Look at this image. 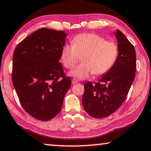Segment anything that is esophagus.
<instances>
[{
    "label": "esophagus",
    "instance_id": "1",
    "mask_svg": "<svg viewBox=\"0 0 151 151\" xmlns=\"http://www.w3.org/2000/svg\"><path fill=\"white\" fill-rule=\"evenodd\" d=\"M78 82V80H76V78H73L72 79V84H76Z\"/></svg>",
    "mask_w": 151,
    "mask_h": 151
}]
</instances>
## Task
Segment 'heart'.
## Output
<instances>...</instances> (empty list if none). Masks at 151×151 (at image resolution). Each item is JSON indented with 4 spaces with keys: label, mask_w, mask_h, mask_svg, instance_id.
Masks as SVG:
<instances>
[{
    "label": "heart",
    "mask_w": 151,
    "mask_h": 151,
    "mask_svg": "<svg viewBox=\"0 0 151 151\" xmlns=\"http://www.w3.org/2000/svg\"><path fill=\"white\" fill-rule=\"evenodd\" d=\"M118 53V46L114 42L90 33L76 35L72 45H65L60 58L65 68H72L82 57L83 63L71 70L70 75L83 80L92 74L100 76L108 73L116 63Z\"/></svg>",
    "instance_id": "1"
}]
</instances>
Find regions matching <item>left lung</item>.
I'll return each mask as SVG.
<instances>
[{
	"instance_id": "1",
	"label": "left lung",
	"mask_w": 151,
	"mask_h": 151,
	"mask_svg": "<svg viewBox=\"0 0 151 151\" xmlns=\"http://www.w3.org/2000/svg\"><path fill=\"white\" fill-rule=\"evenodd\" d=\"M118 56L114 65L98 83L84 84L82 103L88 114L95 118H104L116 111L124 102L134 81L136 53L125 35L117 29Z\"/></svg>"
}]
</instances>
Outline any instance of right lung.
Wrapping results in <instances>:
<instances>
[{"label":"right lung","instance_id":"right-lung-1","mask_svg":"<svg viewBox=\"0 0 151 151\" xmlns=\"http://www.w3.org/2000/svg\"><path fill=\"white\" fill-rule=\"evenodd\" d=\"M67 36L65 31L41 28L19 43L14 51V87L27 113L41 121L59 113L71 85L59 62Z\"/></svg>","mask_w":151,"mask_h":151}]
</instances>
